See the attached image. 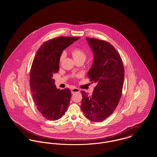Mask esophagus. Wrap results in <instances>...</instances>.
I'll list each match as a JSON object with an SVG mask.
<instances>
[{
    "mask_svg": "<svg viewBox=\"0 0 157 157\" xmlns=\"http://www.w3.org/2000/svg\"><path fill=\"white\" fill-rule=\"evenodd\" d=\"M80 92L78 88H74L73 89L71 90L72 94H74V93H76V92Z\"/></svg>",
    "mask_w": 157,
    "mask_h": 157,
    "instance_id": "obj_1",
    "label": "esophagus"
}]
</instances>
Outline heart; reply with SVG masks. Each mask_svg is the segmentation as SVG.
<instances>
[{
	"label": "heart",
	"mask_w": 157,
	"mask_h": 157,
	"mask_svg": "<svg viewBox=\"0 0 157 157\" xmlns=\"http://www.w3.org/2000/svg\"><path fill=\"white\" fill-rule=\"evenodd\" d=\"M72 55L73 56V58L74 59L75 62L78 60H83L85 61L86 58V52L80 48L76 47L74 48L72 51ZM64 56V53H62L60 56V62L62 60ZM78 76H76V77H78Z\"/></svg>",
	"instance_id": "obj_1"
}]
</instances>
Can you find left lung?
<instances>
[{"label":"left lung","mask_w":157,"mask_h":157,"mask_svg":"<svg viewBox=\"0 0 157 157\" xmlns=\"http://www.w3.org/2000/svg\"><path fill=\"white\" fill-rule=\"evenodd\" d=\"M86 39L94 54L88 76L97 85L91 95L81 91V108L88 119L99 122L108 118L119 104L124 67L119 53L110 43L91 37Z\"/></svg>","instance_id":"1"}]
</instances>
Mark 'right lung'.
I'll return each instance as SVG.
<instances>
[{
	"mask_svg": "<svg viewBox=\"0 0 157 157\" xmlns=\"http://www.w3.org/2000/svg\"><path fill=\"white\" fill-rule=\"evenodd\" d=\"M79 37H58L44 42L37 50L30 71V88L38 111L46 120L60 119L67 110L71 90L56 89L53 75L59 69L60 56Z\"/></svg>",
	"mask_w": 157,
	"mask_h": 157,
	"instance_id": "1",
	"label": "right lung"
}]
</instances>
